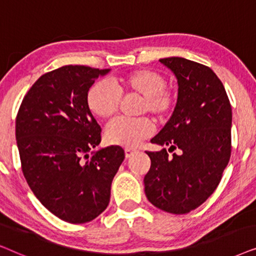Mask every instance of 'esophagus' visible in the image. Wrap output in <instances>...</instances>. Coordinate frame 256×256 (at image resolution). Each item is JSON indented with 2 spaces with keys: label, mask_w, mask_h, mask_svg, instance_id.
I'll return each mask as SVG.
<instances>
[{
  "label": "esophagus",
  "mask_w": 256,
  "mask_h": 256,
  "mask_svg": "<svg viewBox=\"0 0 256 256\" xmlns=\"http://www.w3.org/2000/svg\"><path fill=\"white\" fill-rule=\"evenodd\" d=\"M138 152V150L136 149H132V148H126L124 149V154H126V157H127V158H129V157H132V155H134V154Z\"/></svg>",
  "instance_id": "esophagus-1"
}]
</instances>
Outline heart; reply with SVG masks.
Segmentation results:
<instances>
[{
    "label": "heart",
    "mask_w": 256,
    "mask_h": 256,
    "mask_svg": "<svg viewBox=\"0 0 256 256\" xmlns=\"http://www.w3.org/2000/svg\"><path fill=\"white\" fill-rule=\"evenodd\" d=\"M115 87L108 82H98L87 90L86 104L90 113L108 118L116 113L121 100L120 92H132L143 96L141 112L162 118L170 110L172 94L166 90V79L152 70H136L114 80ZM154 132L152 121L146 118H118L107 126L106 141L114 146H135Z\"/></svg>",
    "instance_id": "1"
}]
</instances>
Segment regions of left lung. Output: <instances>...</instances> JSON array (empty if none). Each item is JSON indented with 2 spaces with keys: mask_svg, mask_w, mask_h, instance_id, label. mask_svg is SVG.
Masks as SVG:
<instances>
[{
  "mask_svg": "<svg viewBox=\"0 0 256 256\" xmlns=\"http://www.w3.org/2000/svg\"><path fill=\"white\" fill-rule=\"evenodd\" d=\"M177 79V104L170 120L146 152L148 200L162 211L185 214L200 206L218 186L230 157L232 107L225 87L208 66L180 57L160 59ZM170 151L180 148L178 156Z\"/></svg>",
  "mask_w": 256,
  "mask_h": 256,
  "instance_id": "8db88e82",
  "label": "left lung"
}]
</instances>
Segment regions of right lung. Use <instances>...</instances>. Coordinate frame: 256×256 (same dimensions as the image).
Instances as JSON below:
<instances>
[{
	"label": "right lung",
	"mask_w": 256,
	"mask_h": 256,
	"mask_svg": "<svg viewBox=\"0 0 256 256\" xmlns=\"http://www.w3.org/2000/svg\"><path fill=\"white\" fill-rule=\"evenodd\" d=\"M110 71L68 65L45 73L17 114L26 183L48 211L71 224L88 222L106 210L124 160L121 146L100 148L101 128L86 104L87 90Z\"/></svg>",
	"instance_id": "obj_1"
}]
</instances>
